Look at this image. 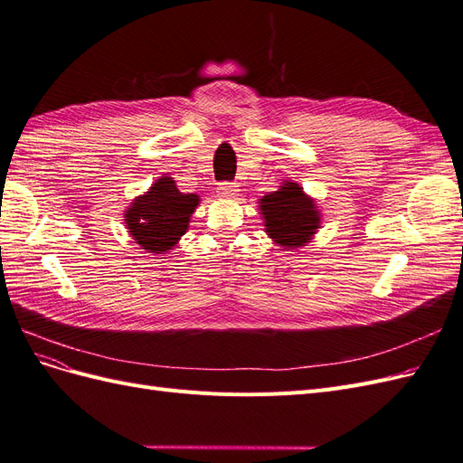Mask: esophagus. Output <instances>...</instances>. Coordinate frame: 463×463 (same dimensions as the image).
<instances>
[{
	"label": "esophagus",
	"instance_id": "obj_1",
	"mask_svg": "<svg viewBox=\"0 0 463 463\" xmlns=\"http://www.w3.org/2000/svg\"><path fill=\"white\" fill-rule=\"evenodd\" d=\"M237 185L235 184H230V181H223V184H220L218 187V197L222 199H235L237 197Z\"/></svg>",
	"mask_w": 463,
	"mask_h": 463
}]
</instances>
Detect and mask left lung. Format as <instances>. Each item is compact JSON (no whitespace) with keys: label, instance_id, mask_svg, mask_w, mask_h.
Masks as SVG:
<instances>
[{"label":"left lung","instance_id":"left-lung-1","mask_svg":"<svg viewBox=\"0 0 463 463\" xmlns=\"http://www.w3.org/2000/svg\"><path fill=\"white\" fill-rule=\"evenodd\" d=\"M264 228L272 241L284 249H298L313 240L320 228V213L309 194L293 181H284L282 187L259 201Z\"/></svg>","mask_w":463,"mask_h":463}]
</instances>
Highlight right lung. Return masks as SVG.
I'll list each match as a JSON object with an SVG mask.
<instances>
[{
    "label": "right lung",
    "instance_id": "obj_1",
    "mask_svg": "<svg viewBox=\"0 0 463 463\" xmlns=\"http://www.w3.org/2000/svg\"><path fill=\"white\" fill-rule=\"evenodd\" d=\"M199 201V194L181 193L174 177L162 175L125 210V223L137 245L148 253L164 255L189 230L191 214Z\"/></svg>",
    "mask_w": 463,
    "mask_h": 463
}]
</instances>
